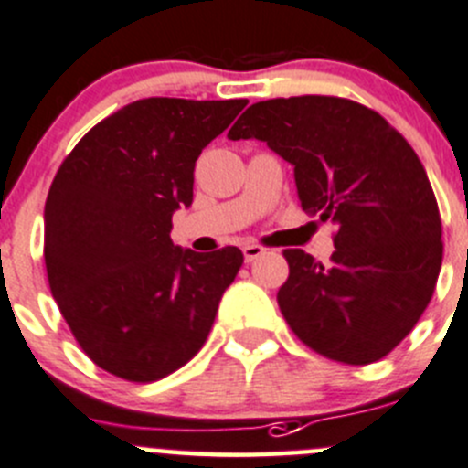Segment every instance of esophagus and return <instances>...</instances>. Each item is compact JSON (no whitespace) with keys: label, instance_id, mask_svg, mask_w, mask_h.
<instances>
[{"label":"esophagus","instance_id":"obj_1","mask_svg":"<svg viewBox=\"0 0 468 468\" xmlns=\"http://www.w3.org/2000/svg\"><path fill=\"white\" fill-rule=\"evenodd\" d=\"M242 253H244V261L253 262V261H258L261 256H265V249H262L261 244H244Z\"/></svg>","mask_w":468,"mask_h":468}]
</instances>
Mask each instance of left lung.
Listing matches in <instances>:
<instances>
[{"instance_id": "left-lung-1", "label": "left lung", "mask_w": 468, "mask_h": 468, "mask_svg": "<svg viewBox=\"0 0 468 468\" xmlns=\"http://www.w3.org/2000/svg\"><path fill=\"white\" fill-rule=\"evenodd\" d=\"M229 139H258L294 166L302 210L335 226L329 265L285 249L279 308L334 361L387 356L419 322L441 270V217L414 148L373 109L331 95L256 102Z\"/></svg>"}]
</instances>
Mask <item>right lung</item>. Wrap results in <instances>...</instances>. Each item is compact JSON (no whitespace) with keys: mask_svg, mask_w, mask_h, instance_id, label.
<instances>
[{"mask_svg":"<svg viewBox=\"0 0 468 468\" xmlns=\"http://www.w3.org/2000/svg\"><path fill=\"white\" fill-rule=\"evenodd\" d=\"M247 100L146 98L80 139L45 201V267L63 320L93 364L155 382L206 343L238 247L197 253L171 242L192 206L194 166Z\"/></svg>","mask_w":468,"mask_h":468,"instance_id":"right-lung-1","label":"right lung"}]
</instances>
